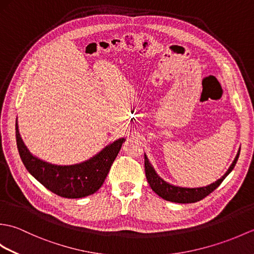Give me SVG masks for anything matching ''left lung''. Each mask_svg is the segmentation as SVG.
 Segmentation results:
<instances>
[{"instance_id": "left-lung-1", "label": "left lung", "mask_w": 254, "mask_h": 254, "mask_svg": "<svg viewBox=\"0 0 254 254\" xmlns=\"http://www.w3.org/2000/svg\"><path fill=\"white\" fill-rule=\"evenodd\" d=\"M239 154H240V149L238 154H237L235 160L233 161V164L230 165L229 169L226 171V174L220 178V179L215 181L214 183H212V185L202 187V188H181V187L172 186L170 183L164 181L157 174H156V171L153 168V166L150 165L146 155L144 156L145 174H146V179H147V182L149 183V187L152 188V190L157 194V195L166 199V201H170L175 203H195L197 201H201L202 198L206 197L209 193H212L215 189L219 187V185L224 181L225 178L227 177L231 172V170L235 168L237 160L239 158Z\"/></svg>"}]
</instances>
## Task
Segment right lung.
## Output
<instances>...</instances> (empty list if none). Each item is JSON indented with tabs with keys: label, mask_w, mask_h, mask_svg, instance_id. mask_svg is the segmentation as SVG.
I'll return each instance as SVG.
<instances>
[{
	"label": "right lung",
	"mask_w": 254,
	"mask_h": 254,
	"mask_svg": "<svg viewBox=\"0 0 254 254\" xmlns=\"http://www.w3.org/2000/svg\"><path fill=\"white\" fill-rule=\"evenodd\" d=\"M15 130L18 153L26 169L48 190L66 198L84 197L98 191L126 141L124 138L117 139L84 163L58 166L46 163L30 154L19 135L17 121Z\"/></svg>",
	"instance_id": "right-lung-1"
}]
</instances>
